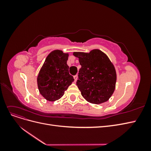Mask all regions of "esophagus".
Returning <instances> with one entry per match:
<instances>
[{"label":"esophagus","instance_id":"obj_1","mask_svg":"<svg viewBox=\"0 0 151 151\" xmlns=\"http://www.w3.org/2000/svg\"><path fill=\"white\" fill-rule=\"evenodd\" d=\"M74 79L75 80V82L77 81V75H76L74 76Z\"/></svg>","mask_w":151,"mask_h":151}]
</instances>
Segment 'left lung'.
Returning a JSON list of instances; mask_svg holds the SVG:
<instances>
[{
  "mask_svg": "<svg viewBox=\"0 0 151 151\" xmlns=\"http://www.w3.org/2000/svg\"><path fill=\"white\" fill-rule=\"evenodd\" d=\"M81 68L76 84L83 98L91 103L106 102L115 89L116 73L108 57L101 50L74 52Z\"/></svg>",
  "mask_w": 151,
  "mask_h": 151,
  "instance_id": "8db88e82",
  "label": "left lung"
}]
</instances>
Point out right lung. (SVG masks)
<instances>
[{"label":"right lung","instance_id":"obj_1","mask_svg":"<svg viewBox=\"0 0 151 151\" xmlns=\"http://www.w3.org/2000/svg\"><path fill=\"white\" fill-rule=\"evenodd\" d=\"M68 53L55 50L49 53L37 77L40 93L49 101L63 96L74 79L69 74L67 64Z\"/></svg>","mask_w":151,"mask_h":151}]
</instances>
